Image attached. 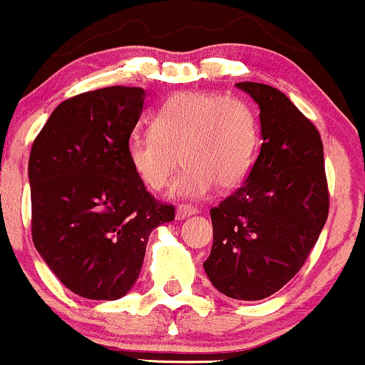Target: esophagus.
Returning <instances> with one entry per match:
<instances>
[{"label":"esophagus","mask_w":365,"mask_h":365,"mask_svg":"<svg viewBox=\"0 0 365 365\" xmlns=\"http://www.w3.org/2000/svg\"><path fill=\"white\" fill-rule=\"evenodd\" d=\"M199 211H197V207L190 206V204H180V206H177L175 210V218L177 220H185V218L192 217V215H197Z\"/></svg>","instance_id":"obj_1"}]
</instances>
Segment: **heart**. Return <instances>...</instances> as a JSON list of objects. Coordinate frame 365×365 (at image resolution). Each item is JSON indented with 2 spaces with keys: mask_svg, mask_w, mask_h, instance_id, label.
I'll return each instance as SVG.
<instances>
[{
  "mask_svg": "<svg viewBox=\"0 0 365 365\" xmlns=\"http://www.w3.org/2000/svg\"><path fill=\"white\" fill-rule=\"evenodd\" d=\"M259 148V121L247 102L218 93H177L152 120V133H134L127 159L141 185L159 192L182 163L173 197L202 199L213 185L238 186L251 172Z\"/></svg>",
  "mask_w": 365,
  "mask_h": 365,
  "instance_id": "b5f03b06",
  "label": "heart"
}]
</instances>
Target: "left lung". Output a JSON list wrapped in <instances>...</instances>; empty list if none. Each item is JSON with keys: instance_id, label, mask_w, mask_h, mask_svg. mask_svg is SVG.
Here are the masks:
<instances>
[{"instance_id": "left-lung-1", "label": "left lung", "mask_w": 365, "mask_h": 365, "mask_svg": "<svg viewBox=\"0 0 365 365\" xmlns=\"http://www.w3.org/2000/svg\"><path fill=\"white\" fill-rule=\"evenodd\" d=\"M259 107L262 148L247 180L210 211L213 247L204 270L231 299L259 301L289 283L328 218L317 128L272 86L238 82Z\"/></svg>"}]
</instances>
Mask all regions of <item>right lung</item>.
Wrapping results in <instances>:
<instances>
[{"label":"right lung","mask_w":365,"mask_h":365,"mask_svg":"<svg viewBox=\"0 0 365 365\" xmlns=\"http://www.w3.org/2000/svg\"><path fill=\"white\" fill-rule=\"evenodd\" d=\"M143 102V89L123 86L73 96L50 114L30 152L34 245L66 289L86 299L123 297L150 232L175 218L128 165Z\"/></svg>","instance_id":"1"}]
</instances>
